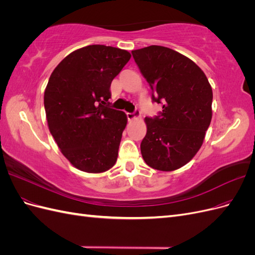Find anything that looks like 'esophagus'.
<instances>
[{
    "mask_svg": "<svg viewBox=\"0 0 255 255\" xmlns=\"http://www.w3.org/2000/svg\"><path fill=\"white\" fill-rule=\"evenodd\" d=\"M127 117H128V119L130 121V120H133V119H135V118L140 117V114H139V112H135V113H127Z\"/></svg>",
    "mask_w": 255,
    "mask_h": 255,
    "instance_id": "esophagus-1",
    "label": "esophagus"
}]
</instances>
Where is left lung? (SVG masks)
Instances as JSON below:
<instances>
[{
	"mask_svg": "<svg viewBox=\"0 0 255 255\" xmlns=\"http://www.w3.org/2000/svg\"><path fill=\"white\" fill-rule=\"evenodd\" d=\"M132 54L150 85L153 102L163 104L158 116L144 118L141 155L153 169L176 170L203 143L212 120V87L194 61L172 49L150 45Z\"/></svg>",
	"mask_w": 255,
	"mask_h": 255,
	"instance_id": "8db88e82",
	"label": "left lung"
}]
</instances>
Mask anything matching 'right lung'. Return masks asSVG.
<instances>
[{"label":"right lung","mask_w":255,"mask_h":255,"mask_svg":"<svg viewBox=\"0 0 255 255\" xmlns=\"http://www.w3.org/2000/svg\"><path fill=\"white\" fill-rule=\"evenodd\" d=\"M130 58L118 48L92 44L66 56L44 90L52 136L64 156L82 171L101 173L117 160L127 115L111 109V84Z\"/></svg>","instance_id":"1"}]
</instances>
